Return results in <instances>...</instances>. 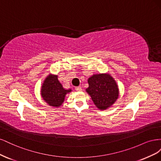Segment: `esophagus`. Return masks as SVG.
I'll list each match as a JSON object with an SVG mask.
<instances>
[{"label":"esophagus","mask_w":161,"mask_h":161,"mask_svg":"<svg viewBox=\"0 0 161 161\" xmlns=\"http://www.w3.org/2000/svg\"><path fill=\"white\" fill-rule=\"evenodd\" d=\"M75 90H76V91H82L81 86H76V88H75Z\"/></svg>","instance_id":"obj_1"}]
</instances>
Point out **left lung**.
Segmentation results:
<instances>
[{
  "instance_id": "left-lung-1",
  "label": "left lung",
  "mask_w": 161,
  "mask_h": 161,
  "mask_svg": "<svg viewBox=\"0 0 161 161\" xmlns=\"http://www.w3.org/2000/svg\"><path fill=\"white\" fill-rule=\"evenodd\" d=\"M86 91L100 110H105L114 104L119 97V89L115 80L108 73L92 75L88 79Z\"/></svg>"
}]
</instances>
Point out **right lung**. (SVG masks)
<instances>
[{
    "instance_id": "1",
    "label": "right lung",
    "mask_w": 161,
    "mask_h": 161,
    "mask_svg": "<svg viewBox=\"0 0 161 161\" xmlns=\"http://www.w3.org/2000/svg\"><path fill=\"white\" fill-rule=\"evenodd\" d=\"M71 91V89H65L63 87L58 79V75L50 74L43 82L41 96L47 105L59 108L64 102L66 94Z\"/></svg>"
}]
</instances>
